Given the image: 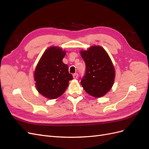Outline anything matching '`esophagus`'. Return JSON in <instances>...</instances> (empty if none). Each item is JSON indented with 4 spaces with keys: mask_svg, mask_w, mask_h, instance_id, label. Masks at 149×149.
<instances>
[{
    "mask_svg": "<svg viewBox=\"0 0 149 149\" xmlns=\"http://www.w3.org/2000/svg\"><path fill=\"white\" fill-rule=\"evenodd\" d=\"M73 77H74V79H77V77H78V74H77V73L74 74H73Z\"/></svg>",
    "mask_w": 149,
    "mask_h": 149,
    "instance_id": "esophagus-1",
    "label": "esophagus"
}]
</instances>
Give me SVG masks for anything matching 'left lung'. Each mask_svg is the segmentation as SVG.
Listing matches in <instances>:
<instances>
[{
  "label": "left lung",
  "mask_w": 149,
  "mask_h": 149,
  "mask_svg": "<svg viewBox=\"0 0 149 149\" xmlns=\"http://www.w3.org/2000/svg\"><path fill=\"white\" fill-rule=\"evenodd\" d=\"M86 63V74L81 85L86 92L94 97L105 95L113 86L116 70L107 52L99 45H93L80 52Z\"/></svg>",
  "instance_id": "1"
}]
</instances>
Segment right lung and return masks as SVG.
Wrapping results in <instances>:
<instances>
[{
  "instance_id": "1",
  "label": "right lung",
  "mask_w": 149,
  "mask_h": 149,
  "mask_svg": "<svg viewBox=\"0 0 149 149\" xmlns=\"http://www.w3.org/2000/svg\"><path fill=\"white\" fill-rule=\"evenodd\" d=\"M66 52L59 47H50L44 52L34 71L37 91L49 99L61 96L73 79L68 66L62 62Z\"/></svg>"
}]
</instances>
